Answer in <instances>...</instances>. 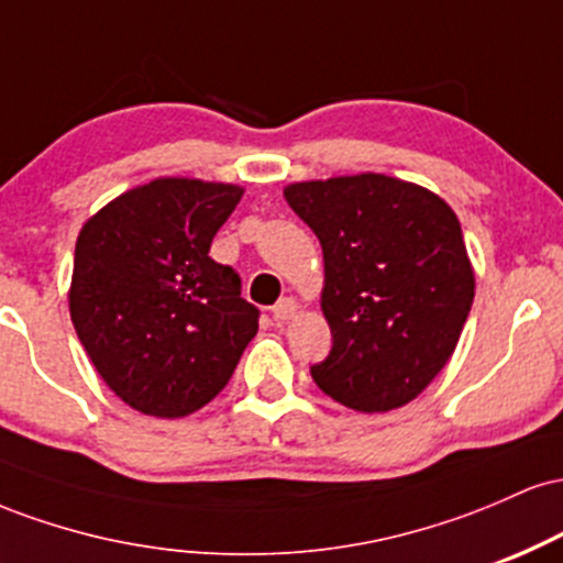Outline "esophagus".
Here are the masks:
<instances>
[{
  "label": "esophagus",
  "mask_w": 563,
  "mask_h": 563,
  "mask_svg": "<svg viewBox=\"0 0 563 563\" xmlns=\"http://www.w3.org/2000/svg\"><path fill=\"white\" fill-rule=\"evenodd\" d=\"M273 314H275V320H280V322L294 320L296 314H299V301L290 299V296H286V299H280V301L275 303Z\"/></svg>",
  "instance_id": "34e87169"
}]
</instances>
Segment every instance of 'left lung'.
<instances>
[{"label": "left lung", "instance_id": "1", "mask_svg": "<svg viewBox=\"0 0 563 563\" xmlns=\"http://www.w3.org/2000/svg\"><path fill=\"white\" fill-rule=\"evenodd\" d=\"M322 245L320 307L331 354L312 365L328 397L360 412L397 410L448 365L476 277L455 211L386 174L309 179L283 190Z\"/></svg>", "mask_w": 563, "mask_h": 563}]
</instances>
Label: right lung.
I'll return each mask as SVG.
<instances>
[{"label": "right lung", "instance_id": "1", "mask_svg": "<svg viewBox=\"0 0 563 563\" xmlns=\"http://www.w3.org/2000/svg\"><path fill=\"white\" fill-rule=\"evenodd\" d=\"M241 185L158 177L76 238L68 309L100 378L129 407L185 418L209 405L260 331L235 269L209 256Z\"/></svg>", "mask_w": 563, "mask_h": 563}]
</instances>
